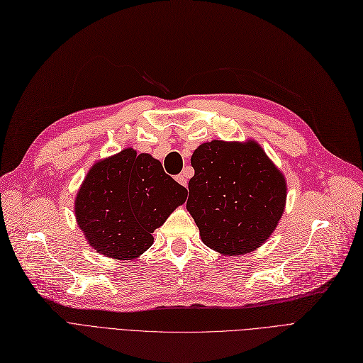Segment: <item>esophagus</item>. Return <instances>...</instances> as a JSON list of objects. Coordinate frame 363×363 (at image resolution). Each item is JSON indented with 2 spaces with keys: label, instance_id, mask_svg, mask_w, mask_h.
Segmentation results:
<instances>
[{
  "label": "esophagus",
  "instance_id": "esophagus-1",
  "mask_svg": "<svg viewBox=\"0 0 363 363\" xmlns=\"http://www.w3.org/2000/svg\"><path fill=\"white\" fill-rule=\"evenodd\" d=\"M182 186H187V179H186V174H180V176H177L176 179Z\"/></svg>",
  "mask_w": 363,
  "mask_h": 363
}]
</instances>
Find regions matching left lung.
I'll list each match as a JSON object with an SVG mask.
<instances>
[{
  "instance_id": "1",
  "label": "left lung",
  "mask_w": 363,
  "mask_h": 363,
  "mask_svg": "<svg viewBox=\"0 0 363 363\" xmlns=\"http://www.w3.org/2000/svg\"><path fill=\"white\" fill-rule=\"evenodd\" d=\"M191 164L186 208L210 249L228 257L255 251L277 230L286 203V182L254 141L213 140L199 145Z\"/></svg>"
}]
</instances>
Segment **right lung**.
Here are the masks:
<instances>
[{
	"mask_svg": "<svg viewBox=\"0 0 363 363\" xmlns=\"http://www.w3.org/2000/svg\"><path fill=\"white\" fill-rule=\"evenodd\" d=\"M187 198L148 153L124 148L99 159L74 198V218L97 254L133 259L153 245L152 233Z\"/></svg>",
	"mask_w": 363,
	"mask_h": 363,
	"instance_id": "1",
	"label": "right lung"
}]
</instances>
